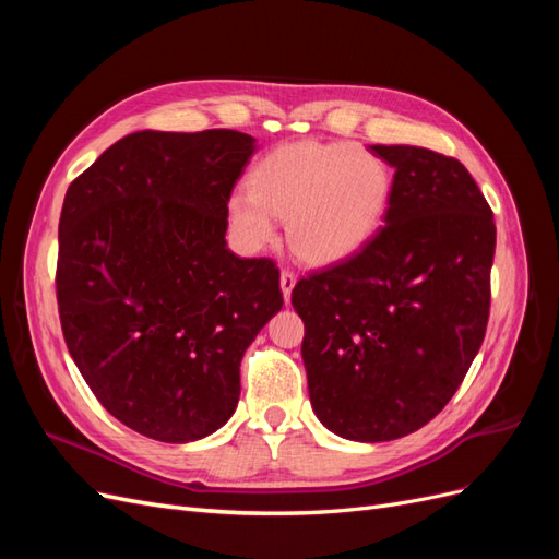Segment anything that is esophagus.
Wrapping results in <instances>:
<instances>
[{
	"instance_id": "34e87169",
	"label": "esophagus",
	"mask_w": 559,
	"mask_h": 559,
	"mask_svg": "<svg viewBox=\"0 0 559 559\" xmlns=\"http://www.w3.org/2000/svg\"><path fill=\"white\" fill-rule=\"evenodd\" d=\"M280 286H282V294H284V298L289 300V296H292V292H294V286H296V275L292 273V270H282V275H280Z\"/></svg>"
}]
</instances>
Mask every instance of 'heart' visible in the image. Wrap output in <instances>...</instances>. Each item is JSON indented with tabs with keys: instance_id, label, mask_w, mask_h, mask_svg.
<instances>
[{
	"instance_id": "b5f03b06",
	"label": "heart",
	"mask_w": 559,
	"mask_h": 559,
	"mask_svg": "<svg viewBox=\"0 0 559 559\" xmlns=\"http://www.w3.org/2000/svg\"><path fill=\"white\" fill-rule=\"evenodd\" d=\"M389 195L392 170L373 151L347 142H292L253 167L249 191H233L226 210L245 249L273 242L275 216H286V235L298 257L329 265L373 238Z\"/></svg>"
}]
</instances>
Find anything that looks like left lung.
Instances as JSON below:
<instances>
[{
  "instance_id": "8db88e82",
  "label": "left lung",
  "mask_w": 559,
  "mask_h": 559,
  "mask_svg": "<svg viewBox=\"0 0 559 559\" xmlns=\"http://www.w3.org/2000/svg\"><path fill=\"white\" fill-rule=\"evenodd\" d=\"M368 151L396 170L384 226L302 277L292 306L314 415L349 441L380 443L431 421L476 359L497 228L460 160L408 144Z\"/></svg>"
}]
</instances>
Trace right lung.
<instances>
[{
	"mask_svg": "<svg viewBox=\"0 0 559 559\" xmlns=\"http://www.w3.org/2000/svg\"><path fill=\"white\" fill-rule=\"evenodd\" d=\"M253 151L238 130H142L67 189L56 273L67 349L97 401L154 441L226 425L245 352L282 310L277 265L226 247V202Z\"/></svg>",
	"mask_w": 559,
	"mask_h": 559,
	"instance_id": "add662e5",
	"label": "right lung"
}]
</instances>
